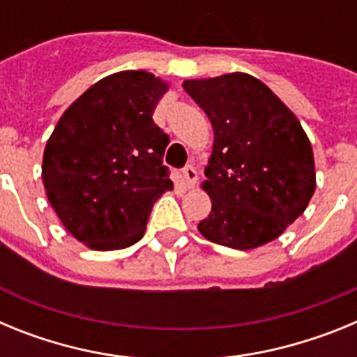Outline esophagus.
Masks as SVG:
<instances>
[{"label":"esophagus","mask_w":357,"mask_h":357,"mask_svg":"<svg viewBox=\"0 0 357 357\" xmlns=\"http://www.w3.org/2000/svg\"><path fill=\"white\" fill-rule=\"evenodd\" d=\"M182 175H184V182L188 188H193L195 184H197V169H195V166H191V164H188L184 169H182Z\"/></svg>","instance_id":"1"}]
</instances>
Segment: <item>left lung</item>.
<instances>
[{
  "mask_svg": "<svg viewBox=\"0 0 357 357\" xmlns=\"http://www.w3.org/2000/svg\"><path fill=\"white\" fill-rule=\"evenodd\" d=\"M211 119V213L198 223L209 241L250 250L273 241L307 207L317 188L313 148L291 110L247 73L185 80Z\"/></svg>",
  "mask_w": 357,
  "mask_h": 357,
  "instance_id": "left-lung-1",
  "label": "left lung"
}]
</instances>
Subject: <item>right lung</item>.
I'll return each mask as SVG.
<instances>
[{"label": "right lung", "instance_id": "obj_1", "mask_svg": "<svg viewBox=\"0 0 357 357\" xmlns=\"http://www.w3.org/2000/svg\"><path fill=\"white\" fill-rule=\"evenodd\" d=\"M168 84L146 71L102 78L68 107L46 143L43 182L66 229L93 250L139 241L151 207L172 191L169 137L151 116Z\"/></svg>", "mask_w": 357, "mask_h": 357}]
</instances>
